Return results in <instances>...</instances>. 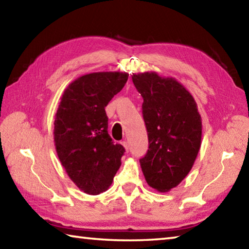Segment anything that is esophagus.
Here are the masks:
<instances>
[{"label":"esophagus","mask_w":249,"mask_h":249,"mask_svg":"<svg viewBox=\"0 0 249 249\" xmlns=\"http://www.w3.org/2000/svg\"><path fill=\"white\" fill-rule=\"evenodd\" d=\"M122 145H123V147H124L126 151H128V144H127V142H122Z\"/></svg>","instance_id":"esophagus-1"}]
</instances>
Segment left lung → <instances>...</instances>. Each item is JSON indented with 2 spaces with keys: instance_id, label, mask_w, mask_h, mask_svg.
<instances>
[{
  "instance_id": "obj_1",
  "label": "left lung",
  "mask_w": 249,
  "mask_h": 249,
  "mask_svg": "<svg viewBox=\"0 0 249 249\" xmlns=\"http://www.w3.org/2000/svg\"><path fill=\"white\" fill-rule=\"evenodd\" d=\"M133 82L144 99L142 116L149 149L140 159L149 187L168 192L180 184L199 154L202 120L195 98L172 77L155 71L133 73Z\"/></svg>"
}]
</instances>
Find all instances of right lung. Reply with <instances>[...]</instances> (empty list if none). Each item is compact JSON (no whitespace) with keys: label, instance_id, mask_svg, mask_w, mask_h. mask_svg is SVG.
<instances>
[{"label":"right lung","instance_id":"right-lung-1","mask_svg":"<svg viewBox=\"0 0 249 249\" xmlns=\"http://www.w3.org/2000/svg\"><path fill=\"white\" fill-rule=\"evenodd\" d=\"M127 72H92L73 80L54 115L53 142L67 175L90 196L105 192L121 167L124 147L107 133L105 107L123 89Z\"/></svg>","mask_w":249,"mask_h":249}]
</instances>
